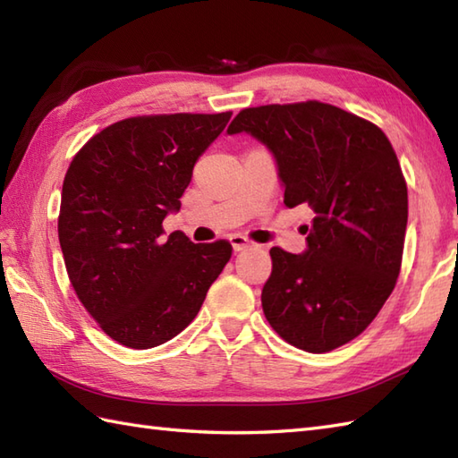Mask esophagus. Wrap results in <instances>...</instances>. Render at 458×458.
<instances>
[{
  "mask_svg": "<svg viewBox=\"0 0 458 458\" xmlns=\"http://www.w3.org/2000/svg\"><path fill=\"white\" fill-rule=\"evenodd\" d=\"M230 244H232V250H234V251H242V250H246V248H251V246H254L248 238H244V236H238V234L230 236Z\"/></svg>",
  "mask_w": 458,
  "mask_h": 458,
  "instance_id": "1",
  "label": "esophagus"
}]
</instances>
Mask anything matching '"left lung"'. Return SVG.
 <instances>
[{
	"mask_svg": "<svg viewBox=\"0 0 458 458\" xmlns=\"http://www.w3.org/2000/svg\"><path fill=\"white\" fill-rule=\"evenodd\" d=\"M246 131L274 155L285 207L313 210L305 254L271 248L261 307L276 333L330 352L372 323L400 276L407 184L386 133L317 100L242 110Z\"/></svg>",
	"mask_w": 458,
	"mask_h": 458,
	"instance_id": "left-lung-1",
	"label": "left lung"
}]
</instances>
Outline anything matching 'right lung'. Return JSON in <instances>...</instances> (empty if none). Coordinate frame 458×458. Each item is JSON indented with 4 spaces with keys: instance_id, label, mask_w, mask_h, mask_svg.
<instances>
[{
    "instance_id": "obj_1",
    "label": "right lung",
    "mask_w": 458,
    "mask_h": 458,
    "mask_svg": "<svg viewBox=\"0 0 458 458\" xmlns=\"http://www.w3.org/2000/svg\"><path fill=\"white\" fill-rule=\"evenodd\" d=\"M232 112L115 122L86 141L64 174L58 242L68 279L106 335L128 348L167 343L191 325L232 256L226 240L165 238L192 167Z\"/></svg>"
}]
</instances>
